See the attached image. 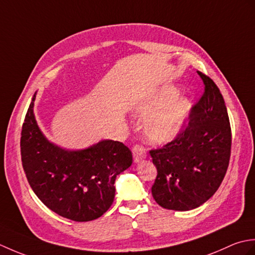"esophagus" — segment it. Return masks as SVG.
Returning <instances> with one entry per match:
<instances>
[{
	"label": "esophagus",
	"instance_id": "obj_1",
	"mask_svg": "<svg viewBox=\"0 0 255 255\" xmlns=\"http://www.w3.org/2000/svg\"><path fill=\"white\" fill-rule=\"evenodd\" d=\"M132 155L134 162H139L140 160H142L147 156V150L142 145L134 144L132 147Z\"/></svg>",
	"mask_w": 255,
	"mask_h": 255
}]
</instances>
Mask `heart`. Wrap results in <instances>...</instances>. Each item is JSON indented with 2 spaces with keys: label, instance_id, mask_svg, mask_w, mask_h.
I'll return each instance as SVG.
<instances>
[{
  "label": "heart",
  "instance_id": "b5f03b06",
  "mask_svg": "<svg viewBox=\"0 0 255 255\" xmlns=\"http://www.w3.org/2000/svg\"><path fill=\"white\" fill-rule=\"evenodd\" d=\"M175 86H162L138 108V115L145 117L143 134L152 143H165L174 139L186 123L192 103L185 96H177Z\"/></svg>",
  "mask_w": 255,
  "mask_h": 255
}]
</instances>
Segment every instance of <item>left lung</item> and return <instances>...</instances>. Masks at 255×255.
I'll return each instance as SVG.
<instances>
[{"label": "left lung", "mask_w": 255, "mask_h": 255, "mask_svg": "<svg viewBox=\"0 0 255 255\" xmlns=\"http://www.w3.org/2000/svg\"><path fill=\"white\" fill-rule=\"evenodd\" d=\"M204 93L192 106L188 123L163 147L149 153L156 167L151 193L161 207L189 210L217 192L231 153V127L224 97L207 75L197 71Z\"/></svg>", "instance_id": "1"}]
</instances>
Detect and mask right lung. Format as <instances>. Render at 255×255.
Masks as SVG:
<instances>
[{"label":"right lung","mask_w":255,"mask_h":255,"mask_svg":"<svg viewBox=\"0 0 255 255\" xmlns=\"http://www.w3.org/2000/svg\"><path fill=\"white\" fill-rule=\"evenodd\" d=\"M34 101L21 127L20 155L32 191L48 208L73 221H91L105 214L115 197V178L132 163L123 142L104 140L81 151L50 143L38 128Z\"/></svg>","instance_id":"1"}]
</instances>
